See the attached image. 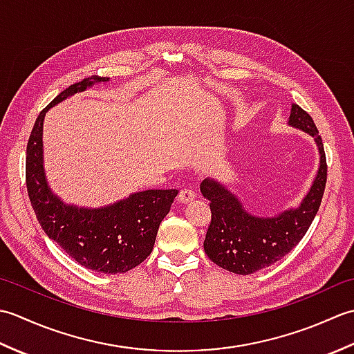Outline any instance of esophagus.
Listing matches in <instances>:
<instances>
[{
  "label": "esophagus",
  "instance_id": "esophagus-1",
  "mask_svg": "<svg viewBox=\"0 0 354 354\" xmlns=\"http://www.w3.org/2000/svg\"><path fill=\"white\" fill-rule=\"evenodd\" d=\"M194 198H196V193L192 189H183L178 194V202H181V204H189Z\"/></svg>",
  "mask_w": 354,
  "mask_h": 354
}]
</instances>
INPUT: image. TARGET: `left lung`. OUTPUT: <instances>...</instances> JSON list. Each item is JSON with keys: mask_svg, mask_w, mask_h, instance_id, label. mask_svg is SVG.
<instances>
[{"mask_svg": "<svg viewBox=\"0 0 354 354\" xmlns=\"http://www.w3.org/2000/svg\"><path fill=\"white\" fill-rule=\"evenodd\" d=\"M288 124L309 133L319 153L317 175L298 207L274 216H255L217 179L205 178L201 183V193L209 201L212 209V222L204 240L205 254L217 266L232 274L250 275L283 259L304 237L318 213L327 181L322 140L312 117L295 103L290 106Z\"/></svg>", "mask_w": 354, "mask_h": 354, "instance_id": "8db88e82", "label": "left lung"}]
</instances>
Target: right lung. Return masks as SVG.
<instances>
[{
	"label": "right lung",
	"mask_w": 354,
	"mask_h": 354,
	"mask_svg": "<svg viewBox=\"0 0 354 354\" xmlns=\"http://www.w3.org/2000/svg\"><path fill=\"white\" fill-rule=\"evenodd\" d=\"M108 80L91 76L77 82L37 115L27 145L26 178L30 202L48 239L86 269L123 274L152 252L158 228L169 214L178 190H145L104 207H79L66 204L51 190L44 169L42 127L48 109Z\"/></svg>",
	"instance_id": "obj_1"
}]
</instances>
